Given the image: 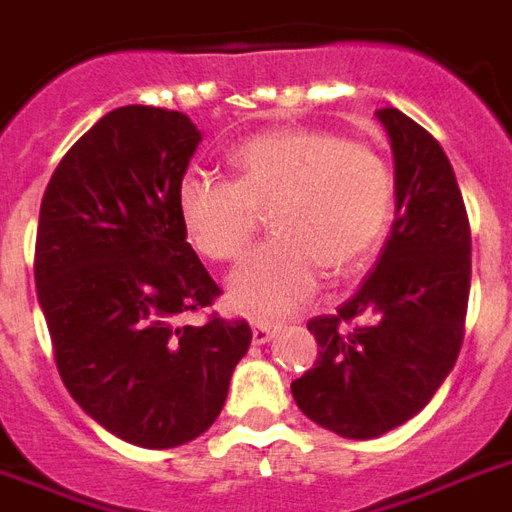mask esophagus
<instances>
[{
  "mask_svg": "<svg viewBox=\"0 0 512 512\" xmlns=\"http://www.w3.org/2000/svg\"><path fill=\"white\" fill-rule=\"evenodd\" d=\"M253 343L264 345L270 343L275 332H278V324H272V321H253Z\"/></svg>",
  "mask_w": 512,
  "mask_h": 512,
  "instance_id": "1",
  "label": "esophagus"
}]
</instances>
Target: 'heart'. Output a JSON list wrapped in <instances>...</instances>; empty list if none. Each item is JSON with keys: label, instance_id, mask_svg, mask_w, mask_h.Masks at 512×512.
<instances>
[{"label": "heart", "instance_id": "obj_1", "mask_svg": "<svg viewBox=\"0 0 512 512\" xmlns=\"http://www.w3.org/2000/svg\"><path fill=\"white\" fill-rule=\"evenodd\" d=\"M229 167L234 180H180L178 213L191 245L210 261L237 259L270 213L275 237L248 253L226 283L237 313H291L313 297L321 270H359L391 221L394 180L383 156L329 129L248 137L229 153Z\"/></svg>", "mask_w": 512, "mask_h": 512}]
</instances>
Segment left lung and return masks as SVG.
Returning <instances> with one entry per match:
<instances>
[{"mask_svg": "<svg viewBox=\"0 0 512 512\" xmlns=\"http://www.w3.org/2000/svg\"><path fill=\"white\" fill-rule=\"evenodd\" d=\"M375 115L394 153L391 234L337 315L307 324L318 359L291 383L310 421L351 440L405 424L443 386L464 340L472 275L470 221L440 142L394 107Z\"/></svg>", "mask_w": 512, "mask_h": 512, "instance_id": "1", "label": "left lung"}]
</instances>
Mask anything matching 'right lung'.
I'll return each mask as SVG.
<instances>
[{"label":"right lung","instance_id":"right-lung-1","mask_svg":"<svg viewBox=\"0 0 512 512\" xmlns=\"http://www.w3.org/2000/svg\"><path fill=\"white\" fill-rule=\"evenodd\" d=\"M199 142L178 110L118 107L59 161L37 226L34 283L64 386L107 432L156 451L213 426L253 337L245 321H178L221 294L178 213Z\"/></svg>","mask_w":512,"mask_h":512}]
</instances>
